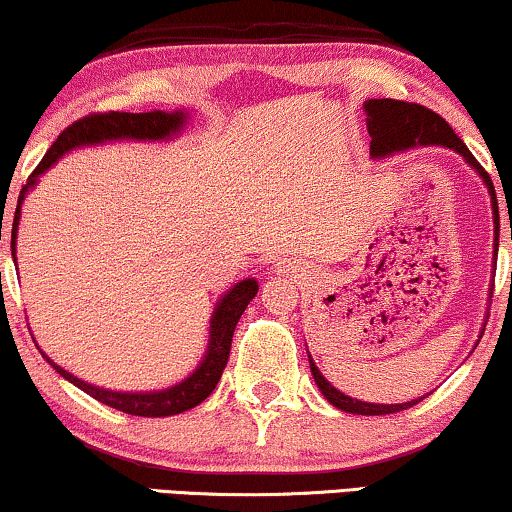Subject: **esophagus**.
Returning a JSON list of instances; mask_svg holds the SVG:
<instances>
[{"mask_svg":"<svg viewBox=\"0 0 512 512\" xmlns=\"http://www.w3.org/2000/svg\"><path fill=\"white\" fill-rule=\"evenodd\" d=\"M279 270H289V265H279V268H277V272H279Z\"/></svg>","mask_w":512,"mask_h":512,"instance_id":"obj_1","label":"esophagus"}]
</instances>
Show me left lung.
Returning a JSON list of instances; mask_svg holds the SVG:
<instances>
[{
  "instance_id": "obj_1",
  "label": "left lung",
  "mask_w": 512,
  "mask_h": 512,
  "mask_svg": "<svg viewBox=\"0 0 512 512\" xmlns=\"http://www.w3.org/2000/svg\"><path fill=\"white\" fill-rule=\"evenodd\" d=\"M363 107H366V114H368V132L370 137H373L370 139V153H373L375 158L389 156V153L394 151L412 149V146H429V144L447 146V149H454L457 153H461L473 170H478L480 177L485 179L489 195H492V200L496 202L494 184L492 179H489V174L485 172V167L473 158V153L466 149V144L454 135V130L447 125L443 116H438L436 111L422 107V104L389 100V97H384V100H368ZM310 368H312L314 382H317L321 394L326 396V401L333 403L338 410L352 412V415H394V412L412 408V405H417L424 398L422 396V398H415V401L396 403V405L363 403L331 387V384L326 382V377L319 373V368L314 366L312 359H310Z\"/></svg>"
}]
</instances>
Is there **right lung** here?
Wrapping results in <instances>:
<instances>
[{
	"label": "right lung",
	"mask_w": 512,
	"mask_h": 512,
	"mask_svg": "<svg viewBox=\"0 0 512 512\" xmlns=\"http://www.w3.org/2000/svg\"><path fill=\"white\" fill-rule=\"evenodd\" d=\"M184 111H172V114H165V111H144V114H128V111H97V114H88L67 125L65 130L60 132L58 139H55L51 149L46 151V156L41 158V163L34 167L30 174V181L23 186V191L18 195V207L16 214H13V230H11V254L16 256V233H18V219H20V205H23V198L27 188L37 184L39 174H44L48 167H51L55 160H58L62 153H67L74 146L83 144H100L109 142V139H165L170 137L172 132H179L184 128ZM258 284L256 279H244L230 289L226 296L221 298V303L216 305V312L212 317V328H209V347L207 354L198 370L191 377H186L184 382L174 384L170 389L163 391H151V394H121V391H109L93 387V384L79 380L67 370H62L58 363H53L44 354V359L55 368V373H60L65 380L76 384L81 391H86L88 396H93L95 401H100L109 408H116L125 412V415L135 417H170L179 415V412L191 410L195 405L205 401V398L212 394L216 384H219L223 368H226L228 356H230V342H233V333L237 321H240L242 312L247 310L251 298L256 296Z\"/></svg>",
	"instance_id": "1"
}]
</instances>
